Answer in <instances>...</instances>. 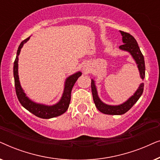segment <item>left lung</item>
<instances>
[{"label": "left lung", "instance_id": "obj_1", "mask_svg": "<svg viewBox=\"0 0 160 160\" xmlns=\"http://www.w3.org/2000/svg\"><path fill=\"white\" fill-rule=\"evenodd\" d=\"M120 32H121L122 36V41H123L124 44L120 46L119 49L124 50V51H128L131 54V55L132 56V58H134V60L137 63L141 77L142 79H143L144 77H145V62H144L143 55L141 53L138 44L134 37L131 36L130 33L121 31V30H120ZM143 87L144 84L142 83L134 95L130 98H129L124 103L119 105V106H109V105L103 103L100 100L98 95V92L97 89H96L95 82L93 80H92L91 82L92 93L93 100L95 104V106L97 107V108L100 112L103 113L105 114L109 115H122L128 112L133 106V105L141 98L142 93L143 92Z\"/></svg>", "mask_w": 160, "mask_h": 160}]
</instances>
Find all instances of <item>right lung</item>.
<instances>
[{
	"mask_svg": "<svg viewBox=\"0 0 160 160\" xmlns=\"http://www.w3.org/2000/svg\"><path fill=\"white\" fill-rule=\"evenodd\" d=\"M29 38L30 37H28V38L25 39L21 42L20 45L18 47V49H17V57L14 62V85L17 98H18L19 102L24 108L27 109L28 111H29L30 113H32V114L36 116V117L41 118V119H50V118L58 117V116H60L62 113H64L68 108L70 101H71L72 88H73V85L75 84L76 82L77 81L78 78L82 76V73L77 72V73L69 76L67 78L66 82H65V89L62 98L57 104L54 105V106H45V105L36 103V102L31 101L26 96L25 92H23V89H22L18 76V56L24 43L27 42L29 40Z\"/></svg>",
	"mask_w": 160,
	"mask_h": 160,
	"instance_id": "obj_1",
	"label": "right lung"
}]
</instances>
